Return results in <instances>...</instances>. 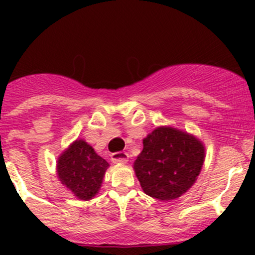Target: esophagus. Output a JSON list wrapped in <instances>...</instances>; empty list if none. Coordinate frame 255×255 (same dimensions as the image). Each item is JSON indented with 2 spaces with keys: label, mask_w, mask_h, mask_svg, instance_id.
Returning a JSON list of instances; mask_svg holds the SVG:
<instances>
[{
  "label": "esophagus",
  "mask_w": 255,
  "mask_h": 255,
  "mask_svg": "<svg viewBox=\"0 0 255 255\" xmlns=\"http://www.w3.org/2000/svg\"><path fill=\"white\" fill-rule=\"evenodd\" d=\"M128 153L126 151H117L111 154V160L115 164H126L128 161Z\"/></svg>",
  "instance_id": "1"
}]
</instances>
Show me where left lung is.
Instances as JSON below:
<instances>
[{
  "instance_id": "left-lung-1",
  "label": "left lung",
  "mask_w": 255,
  "mask_h": 255,
  "mask_svg": "<svg viewBox=\"0 0 255 255\" xmlns=\"http://www.w3.org/2000/svg\"><path fill=\"white\" fill-rule=\"evenodd\" d=\"M204 143L191 133L160 126L143 139L133 164L143 191L159 201H171L191 189L206 155Z\"/></svg>"
}]
</instances>
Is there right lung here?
I'll use <instances>...</instances> for the list:
<instances>
[{
  "label": "right lung",
  "instance_id": "1",
  "mask_svg": "<svg viewBox=\"0 0 255 255\" xmlns=\"http://www.w3.org/2000/svg\"><path fill=\"white\" fill-rule=\"evenodd\" d=\"M109 166L86 140L79 138L58 156L56 175L74 196L89 201L99 194Z\"/></svg>",
  "mask_w": 255,
  "mask_h": 255
}]
</instances>
